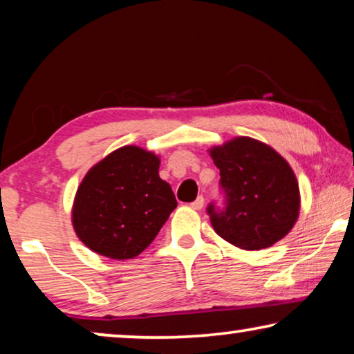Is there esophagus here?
Segmentation results:
<instances>
[{"mask_svg": "<svg viewBox=\"0 0 354 354\" xmlns=\"http://www.w3.org/2000/svg\"><path fill=\"white\" fill-rule=\"evenodd\" d=\"M190 206L193 207V209L200 211V209H201V207H203V206H205V198H203V196H198V198H196V200H195V201H193Z\"/></svg>", "mask_w": 354, "mask_h": 354, "instance_id": "1", "label": "esophagus"}]
</instances>
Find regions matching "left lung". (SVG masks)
Here are the masks:
<instances>
[{"label":"left lung","mask_w":354,"mask_h":354,"mask_svg":"<svg viewBox=\"0 0 354 354\" xmlns=\"http://www.w3.org/2000/svg\"><path fill=\"white\" fill-rule=\"evenodd\" d=\"M221 171L225 211L207 207L216 234L246 251L264 250L290 234L301 207L293 169L272 147L235 137L207 149Z\"/></svg>","instance_id":"obj_1"}]
</instances>
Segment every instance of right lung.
I'll return each instance as SVG.
<instances>
[{"label": "right lung", "instance_id": "right-lung-1", "mask_svg": "<svg viewBox=\"0 0 354 354\" xmlns=\"http://www.w3.org/2000/svg\"><path fill=\"white\" fill-rule=\"evenodd\" d=\"M159 164L156 153L127 145L85 174L71 217L75 235L86 248L124 261L151 245L177 207L171 185L159 177Z\"/></svg>", "mask_w": 354, "mask_h": 354}]
</instances>
